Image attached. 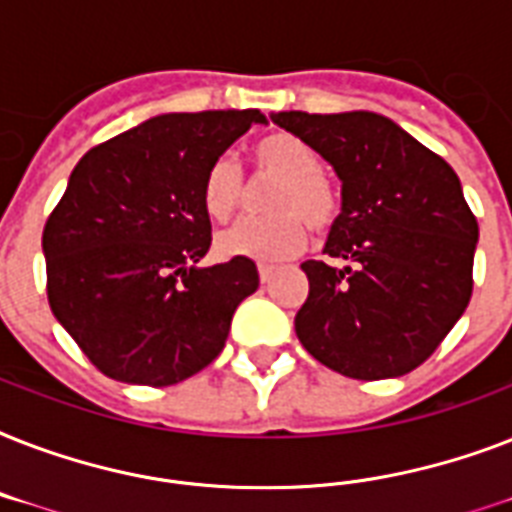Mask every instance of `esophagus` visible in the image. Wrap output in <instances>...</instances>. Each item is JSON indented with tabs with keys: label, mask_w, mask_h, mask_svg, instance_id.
<instances>
[{
	"label": "esophagus",
	"mask_w": 512,
	"mask_h": 512,
	"mask_svg": "<svg viewBox=\"0 0 512 512\" xmlns=\"http://www.w3.org/2000/svg\"><path fill=\"white\" fill-rule=\"evenodd\" d=\"M257 273H260V281H263V284H268V281L273 279L276 268H273V265H268V263H260V265H257Z\"/></svg>",
	"instance_id": "34e87169"
}]
</instances>
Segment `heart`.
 Segmentation results:
<instances>
[{"mask_svg":"<svg viewBox=\"0 0 512 512\" xmlns=\"http://www.w3.org/2000/svg\"><path fill=\"white\" fill-rule=\"evenodd\" d=\"M255 175L276 180L265 199L268 217H249L217 236L223 257L284 260L305 244V225L327 236L340 220L337 185L321 172L319 151L292 132H273L252 146ZM244 201V177L228 154L212 159L201 180V207L212 220L225 223Z\"/></svg>","mask_w":512,"mask_h":512,"instance_id":"1","label":"heart"}]
</instances>
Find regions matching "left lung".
I'll list each match as a JSON object with an SVG mask.
<instances>
[{
  "mask_svg": "<svg viewBox=\"0 0 512 512\" xmlns=\"http://www.w3.org/2000/svg\"><path fill=\"white\" fill-rule=\"evenodd\" d=\"M308 140L342 180L329 257L305 260L295 316L303 348L353 380H388L430 358L473 295L476 215L457 172L372 111L271 116Z\"/></svg>",
  "mask_w": 512,
  "mask_h": 512,
  "instance_id": "obj_1",
  "label": "left lung"
}]
</instances>
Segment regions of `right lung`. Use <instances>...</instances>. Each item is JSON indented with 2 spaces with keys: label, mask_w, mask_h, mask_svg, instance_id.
I'll return each mask as SVG.
<instances>
[{
  "label": "right lung",
  "mask_w": 512,
  "mask_h": 512,
  "mask_svg": "<svg viewBox=\"0 0 512 512\" xmlns=\"http://www.w3.org/2000/svg\"><path fill=\"white\" fill-rule=\"evenodd\" d=\"M265 116L162 114L90 148L42 233L47 300L100 372L175 385L223 350L233 311L260 287L247 257L199 268L212 244L201 180Z\"/></svg>",
  "instance_id": "1"
}]
</instances>
